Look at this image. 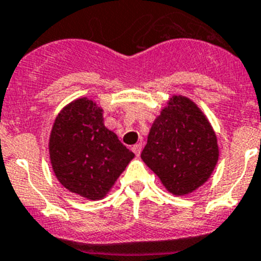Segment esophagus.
Wrapping results in <instances>:
<instances>
[{
  "instance_id": "34e87169",
  "label": "esophagus",
  "mask_w": 261,
  "mask_h": 261,
  "mask_svg": "<svg viewBox=\"0 0 261 261\" xmlns=\"http://www.w3.org/2000/svg\"><path fill=\"white\" fill-rule=\"evenodd\" d=\"M132 151L136 153V155L140 156L141 151H142V143H136V145L132 147Z\"/></svg>"
}]
</instances>
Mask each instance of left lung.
<instances>
[{
    "label": "left lung",
    "mask_w": 261,
    "mask_h": 261,
    "mask_svg": "<svg viewBox=\"0 0 261 261\" xmlns=\"http://www.w3.org/2000/svg\"><path fill=\"white\" fill-rule=\"evenodd\" d=\"M141 158L170 193L188 195L214 172L217 135L192 100L174 95L153 121Z\"/></svg>",
    "instance_id": "left-lung-1"
}]
</instances>
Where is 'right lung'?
Segmentation results:
<instances>
[{
	"label": "right lung",
	"instance_id": "add662e5",
	"mask_svg": "<svg viewBox=\"0 0 261 261\" xmlns=\"http://www.w3.org/2000/svg\"><path fill=\"white\" fill-rule=\"evenodd\" d=\"M52 170L68 191L102 200L135 153L103 124V110L91 98L71 101L58 114L48 141Z\"/></svg>",
	"mask_w": 261,
	"mask_h": 261
}]
</instances>
